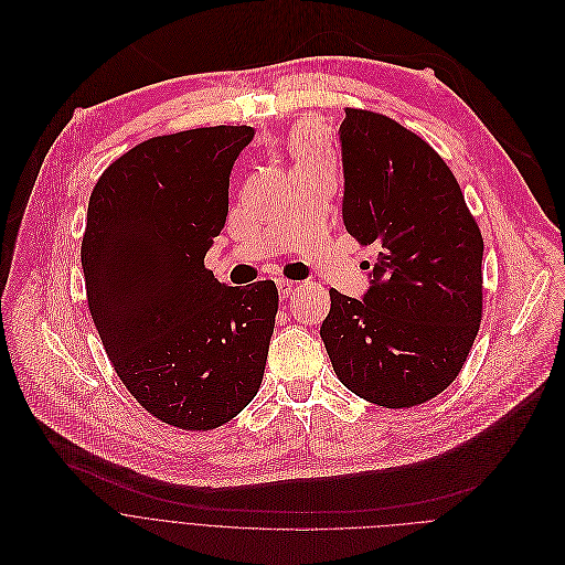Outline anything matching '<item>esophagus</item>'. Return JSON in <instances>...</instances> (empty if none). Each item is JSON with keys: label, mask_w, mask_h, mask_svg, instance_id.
Segmentation results:
<instances>
[{"label": "esophagus", "mask_w": 565, "mask_h": 565, "mask_svg": "<svg viewBox=\"0 0 565 565\" xmlns=\"http://www.w3.org/2000/svg\"><path fill=\"white\" fill-rule=\"evenodd\" d=\"M276 285H278V294H280L282 300H287V298L291 296V291L296 289V282H294V280H287V278H280Z\"/></svg>", "instance_id": "1"}]
</instances>
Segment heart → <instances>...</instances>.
Returning <instances> with one entry per match:
<instances>
[{
    "label": "heart",
    "mask_w": 565,
    "mask_h": 565,
    "mask_svg": "<svg viewBox=\"0 0 565 565\" xmlns=\"http://www.w3.org/2000/svg\"><path fill=\"white\" fill-rule=\"evenodd\" d=\"M289 153L296 160V167H311V169L333 167V153L327 140L313 127H302L291 136Z\"/></svg>",
    "instance_id": "heart-1"
}]
</instances>
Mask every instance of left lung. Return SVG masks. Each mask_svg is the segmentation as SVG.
<instances>
[{
  "instance_id": "8db88e82",
  "label": "left lung",
  "mask_w": 565,
  "mask_h": 565,
  "mask_svg": "<svg viewBox=\"0 0 565 565\" xmlns=\"http://www.w3.org/2000/svg\"><path fill=\"white\" fill-rule=\"evenodd\" d=\"M350 236L374 245L363 300L329 289L320 338L335 376L390 409L455 383L483 318V236L445 160L376 110L345 108L341 125Z\"/></svg>"
}]
</instances>
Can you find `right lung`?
<instances>
[{"instance_id":"right-lung-1","label":"right lung","mask_w":565,"mask_h":565,"mask_svg":"<svg viewBox=\"0 0 565 565\" xmlns=\"http://www.w3.org/2000/svg\"><path fill=\"white\" fill-rule=\"evenodd\" d=\"M252 138L245 125L149 138L113 160L88 198L82 269L106 356L151 416L186 431L238 416L267 365L274 280L227 287L204 267Z\"/></svg>"}]
</instances>
